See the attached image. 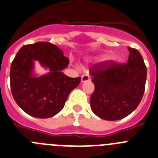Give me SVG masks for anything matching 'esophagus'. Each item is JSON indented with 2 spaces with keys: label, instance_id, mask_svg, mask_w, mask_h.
<instances>
[{
  "label": "esophagus",
  "instance_id": "obj_1",
  "mask_svg": "<svg viewBox=\"0 0 158 158\" xmlns=\"http://www.w3.org/2000/svg\"><path fill=\"white\" fill-rule=\"evenodd\" d=\"M89 80H90V77L89 76V75H83L82 76V78H81V82H86Z\"/></svg>",
  "mask_w": 158,
  "mask_h": 158
}]
</instances>
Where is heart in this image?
<instances>
[{
  "label": "heart",
  "mask_w": 158,
  "mask_h": 158,
  "mask_svg": "<svg viewBox=\"0 0 158 158\" xmlns=\"http://www.w3.org/2000/svg\"><path fill=\"white\" fill-rule=\"evenodd\" d=\"M105 59H106V57H100V58H98V61H104V60H105Z\"/></svg>",
  "instance_id": "heart-1"
}]
</instances>
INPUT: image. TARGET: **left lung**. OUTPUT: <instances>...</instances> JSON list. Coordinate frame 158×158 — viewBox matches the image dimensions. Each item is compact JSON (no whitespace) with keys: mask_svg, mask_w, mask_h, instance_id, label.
<instances>
[{"mask_svg":"<svg viewBox=\"0 0 158 158\" xmlns=\"http://www.w3.org/2000/svg\"><path fill=\"white\" fill-rule=\"evenodd\" d=\"M126 64L108 61L90 69L95 89L90 97L93 112L101 118L116 121L138 107L145 89L147 67L136 49L128 48Z\"/></svg>","mask_w":158,"mask_h":158,"instance_id":"left-lung-1","label":"left lung"}]
</instances>
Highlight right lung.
Masks as SVG:
<instances>
[{
  "mask_svg": "<svg viewBox=\"0 0 158 158\" xmlns=\"http://www.w3.org/2000/svg\"><path fill=\"white\" fill-rule=\"evenodd\" d=\"M36 61L49 72L38 77L34 72ZM69 63L63 51L51 43L23 46L10 70L11 93L18 105L26 114L39 118H48L60 112L71 91L81 81V77L70 78L63 73Z\"/></svg>",
  "mask_w": 158,
  "mask_h": 158,
  "instance_id": "add662e5",
  "label": "right lung"
}]
</instances>
